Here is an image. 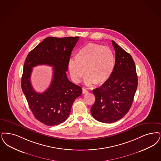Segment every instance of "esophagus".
<instances>
[{
    "mask_svg": "<svg viewBox=\"0 0 161 161\" xmlns=\"http://www.w3.org/2000/svg\"><path fill=\"white\" fill-rule=\"evenodd\" d=\"M88 92V90L86 89H83V93L85 94V93H87Z\"/></svg>",
    "mask_w": 161,
    "mask_h": 161,
    "instance_id": "34e87169",
    "label": "esophagus"
}]
</instances>
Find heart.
<instances>
[{
  "mask_svg": "<svg viewBox=\"0 0 161 161\" xmlns=\"http://www.w3.org/2000/svg\"><path fill=\"white\" fill-rule=\"evenodd\" d=\"M116 66V57L113 52L107 47L89 43L82 47L75 56V60L70 59L68 68L71 77L75 83H79L86 71L84 83L101 84L111 76Z\"/></svg>",
  "mask_w": 161,
  "mask_h": 161,
  "instance_id": "1",
  "label": "heart"
}]
</instances>
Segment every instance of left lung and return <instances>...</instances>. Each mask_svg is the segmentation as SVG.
<instances>
[{
  "label": "left lung",
  "instance_id": "8db88e82",
  "mask_svg": "<svg viewBox=\"0 0 161 161\" xmlns=\"http://www.w3.org/2000/svg\"><path fill=\"white\" fill-rule=\"evenodd\" d=\"M116 66L111 76L99 87L93 90L95 102L90 112L100 122H115L126 114L132 106L138 86L135 62L132 56L117 45Z\"/></svg>",
  "mask_w": 161,
  "mask_h": 161
}]
</instances>
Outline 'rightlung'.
I'll return each mask as SVG.
<instances>
[{"instance_id":"add662e5","label":"right lung","mask_w":161,"mask_h":161,"mask_svg":"<svg viewBox=\"0 0 161 161\" xmlns=\"http://www.w3.org/2000/svg\"><path fill=\"white\" fill-rule=\"evenodd\" d=\"M78 39V36L46 38L26 58L21 78L22 90L35 117L46 125L64 122L75 99L82 93L81 87L66 76L71 52ZM39 64L54 67L51 84L41 94L34 90L30 81L32 68Z\"/></svg>"}]
</instances>
